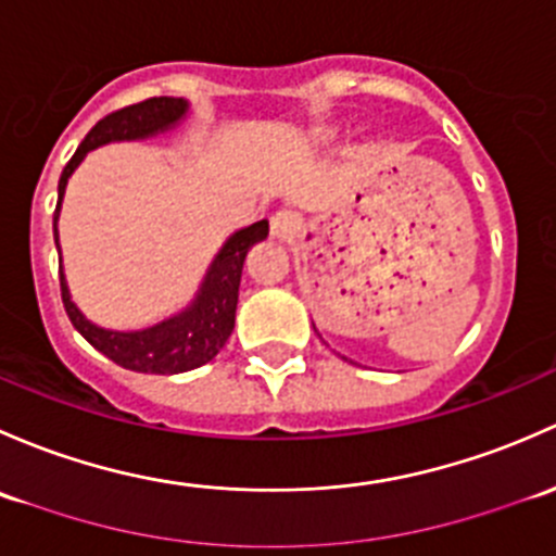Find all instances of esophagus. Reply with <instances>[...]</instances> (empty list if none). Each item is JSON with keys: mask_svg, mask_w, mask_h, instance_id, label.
I'll use <instances>...</instances> for the list:
<instances>
[{"mask_svg": "<svg viewBox=\"0 0 556 556\" xmlns=\"http://www.w3.org/2000/svg\"><path fill=\"white\" fill-rule=\"evenodd\" d=\"M300 230H302V222L296 214H291V211H278V214H273L270 236L276 240L289 243V240H294L296 236H300Z\"/></svg>", "mask_w": 556, "mask_h": 556, "instance_id": "obj_1", "label": "esophagus"}]
</instances>
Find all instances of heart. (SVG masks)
I'll return each instance as SVG.
<instances>
[{"label":"heart","instance_id":"obj_1","mask_svg":"<svg viewBox=\"0 0 556 556\" xmlns=\"http://www.w3.org/2000/svg\"><path fill=\"white\" fill-rule=\"evenodd\" d=\"M337 136H340V128H337V125H329V123L316 125V128H311L305 136H302V150L307 152L326 150Z\"/></svg>","mask_w":556,"mask_h":556}]
</instances>
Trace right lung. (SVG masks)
Here are the masks:
<instances>
[{
    "instance_id": "1",
    "label": "right lung",
    "mask_w": 556,
    "mask_h": 556,
    "mask_svg": "<svg viewBox=\"0 0 556 556\" xmlns=\"http://www.w3.org/2000/svg\"><path fill=\"white\" fill-rule=\"evenodd\" d=\"M190 112V101L185 99H147L141 104L125 106L119 112L106 114L104 119L90 128L83 144L77 147L74 157L68 160L64 174L59 181V205L53 214V236L59 245V216L68 176L79 168L85 154L99 150V147L112 144V141H141L152 136L165 134L176 128ZM267 238V219L254 222L243 230L232 232L214 256V262L205 270L203 283L198 294L185 311L174 316L157 320L147 329L136 331H117L104 329L83 316L68 294L64 265H61V245H59V270H61V300H64L66 316L74 324V329L96 348L112 358L114 364L125 366L130 371H152V375H179V371L198 369L208 364L216 353L230 340L232 326H236V307H238V289L240 276H243V262L249 256V249L260 240Z\"/></svg>"
}]
</instances>
